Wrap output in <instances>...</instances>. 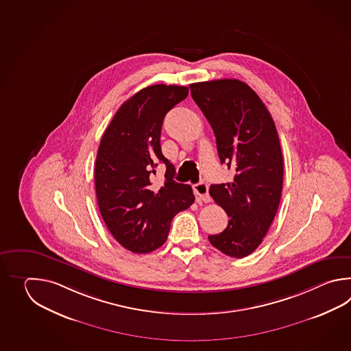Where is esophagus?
Segmentation results:
<instances>
[{
	"instance_id": "1",
	"label": "esophagus",
	"mask_w": 351,
	"mask_h": 351,
	"mask_svg": "<svg viewBox=\"0 0 351 351\" xmlns=\"http://www.w3.org/2000/svg\"><path fill=\"white\" fill-rule=\"evenodd\" d=\"M193 191L197 201L206 202V203H207V202H209V199H210L208 193V184H207L206 182L202 180L199 183L194 184Z\"/></svg>"
}]
</instances>
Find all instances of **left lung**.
Masks as SVG:
<instances>
[{"mask_svg":"<svg viewBox=\"0 0 351 351\" xmlns=\"http://www.w3.org/2000/svg\"><path fill=\"white\" fill-rule=\"evenodd\" d=\"M189 88L215 132L221 163L236 171L233 182L209 188L230 217L227 228L208 236L209 242L222 254L242 258L261 245L281 199L284 159L276 125L260 97L237 79Z\"/></svg>","mask_w":351,"mask_h":351,"instance_id":"left-lung-1","label":"left lung"}]
</instances>
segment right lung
<instances>
[{
    "instance_id": "obj_1",
    "label": "right lung",
    "mask_w": 351,
    "mask_h": 351,
    "mask_svg": "<svg viewBox=\"0 0 351 351\" xmlns=\"http://www.w3.org/2000/svg\"><path fill=\"white\" fill-rule=\"evenodd\" d=\"M186 95V86L144 88L120 106L99 144L97 206L112 237L134 254L162 246L173 217L193 204L192 186L173 179L174 165L160 148L165 114ZM158 162H165L167 171L165 182L154 185Z\"/></svg>"
}]
</instances>
